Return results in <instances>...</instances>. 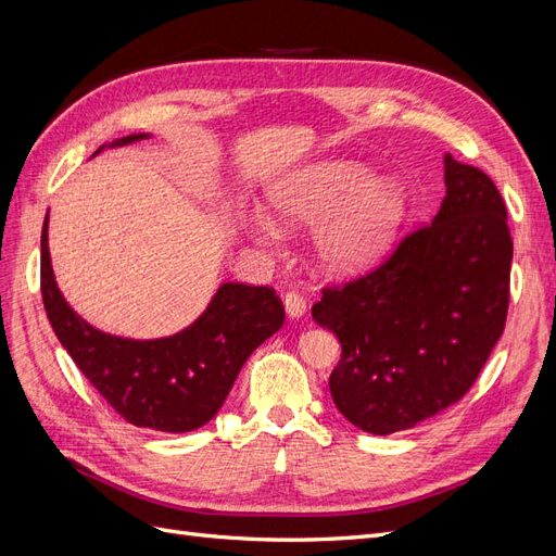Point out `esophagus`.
I'll return each instance as SVG.
<instances>
[{
	"instance_id": "1",
	"label": "esophagus",
	"mask_w": 556,
	"mask_h": 556,
	"mask_svg": "<svg viewBox=\"0 0 556 556\" xmlns=\"http://www.w3.org/2000/svg\"><path fill=\"white\" fill-rule=\"evenodd\" d=\"M283 307L291 318H300L304 309H307V300H304V295L298 291H289L283 295Z\"/></svg>"
}]
</instances>
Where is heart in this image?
I'll return each mask as SVG.
<instances>
[{"label": "heart", "instance_id": "heart-1", "mask_svg": "<svg viewBox=\"0 0 556 556\" xmlns=\"http://www.w3.org/2000/svg\"><path fill=\"white\" fill-rule=\"evenodd\" d=\"M273 217L289 224H316L312 247L328 273H357L386 254L406 217V191L395 177H371L357 161H324L286 177L267 191ZM261 238L273 226H256Z\"/></svg>", "mask_w": 556, "mask_h": 556}]
</instances>
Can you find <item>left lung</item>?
<instances>
[{
	"label": "left lung",
	"mask_w": 556,
	"mask_h": 556,
	"mask_svg": "<svg viewBox=\"0 0 556 556\" xmlns=\"http://www.w3.org/2000/svg\"><path fill=\"white\" fill-rule=\"evenodd\" d=\"M445 199L379 267L326 286L312 316L342 357L330 395L369 434L416 427L467 395L504 334L513 240L492 177L445 154Z\"/></svg>",
	"instance_id": "1"
}]
</instances>
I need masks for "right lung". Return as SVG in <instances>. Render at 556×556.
Wrapping results in <instances>:
<instances>
[{
  "label": "right lung",
  "instance_id": "right-lung-1",
  "mask_svg": "<svg viewBox=\"0 0 556 556\" xmlns=\"http://www.w3.org/2000/svg\"><path fill=\"white\" fill-rule=\"evenodd\" d=\"M148 138L134 134L111 148ZM41 295L52 330L99 395L117 414L156 432H191L222 408L244 361L283 324V304L270 286L224 283L189 328L164 339L105 334L68 307L41 230Z\"/></svg>",
  "mask_w": 556,
  "mask_h": 556
}]
</instances>
